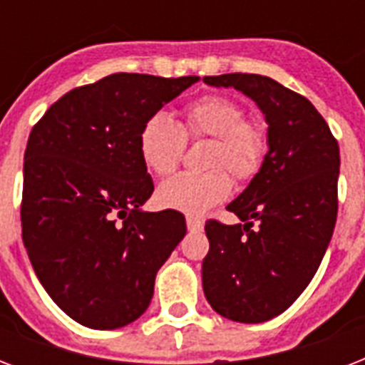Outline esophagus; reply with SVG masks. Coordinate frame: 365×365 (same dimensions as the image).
<instances>
[{
  "instance_id": "esophagus-1",
  "label": "esophagus",
  "mask_w": 365,
  "mask_h": 365,
  "mask_svg": "<svg viewBox=\"0 0 365 365\" xmlns=\"http://www.w3.org/2000/svg\"><path fill=\"white\" fill-rule=\"evenodd\" d=\"M187 229L189 231H202L205 227V220L202 217H195V216H187Z\"/></svg>"
}]
</instances>
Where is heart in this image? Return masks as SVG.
<instances>
[{
  "mask_svg": "<svg viewBox=\"0 0 365 365\" xmlns=\"http://www.w3.org/2000/svg\"><path fill=\"white\" fill-rule=\"evenodd\" d=\"M244 106L237 100L208 94L187 104L182 123L157 111L143 121L138 134V151L148 170L168 176L176 170L185 151V140L212 138L202 174H180L157 189V199L165 208L200 216L220 205L231 193V176L248 182L261 170L269 140L265 126L257 119L244 117Z\"/></svg>",
  "mask_w": 365,
  "mask_h": 365,
  "instance_id": "obj_1",
  "label": "heart"
}]
</instances>
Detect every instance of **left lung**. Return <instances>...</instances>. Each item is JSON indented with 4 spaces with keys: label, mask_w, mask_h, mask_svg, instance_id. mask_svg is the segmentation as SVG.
<instances>
[{
    "label": "left lung",
    "mask_w": 365,
    "mask_h": 365,
    "mask_svg": "<svg viewBox=\"0 0 365 365\" xmlns=\"http://www.w3.org/2000/svg\"><path fill=\"white\" fill-rule=\"evenodd\" d=\"M202 81L246 94L269 125L261 170L227 206L242 223L206 222L202 288L217 314L267 322L303 294L331 240L339 145L317 108L271 77L225 73Z\"/></svg>",
    "instance_id": "obj_1"
}]
</instances>
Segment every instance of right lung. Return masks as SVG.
Returning <instances> with one entry per match:
<instances>
[{"label":"right lung","instance_id":"1","mask_svg":"<svg viewBox=\"0 0 365 365\" xmlns=\"http://www.w3.org/2000/svg\"><path fill=\"white\" fill-rule=\"evenodd\" d=\"M197 81L113 73L66 93L31 128L22 240L51 299L87 328H123L142 317L157 271L185 237L183 214L142 210L153 180L138 134Z\"/></svg>","mask_w":365,"mask_h":365}]
</instances>
